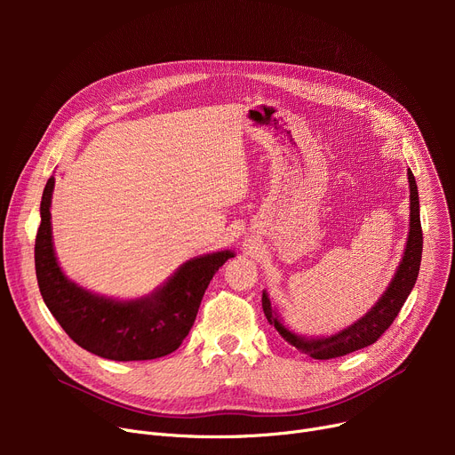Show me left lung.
<instances>
[{
  "instance_id": "obj_1",
  "label": "left lung",
  "mask_w": 455,
  "mask_h": 455,
  "mask_svg": "<svg viewBox=\"0 0 455 455\" xmlns=\"http://www.w3.org/2000/svg\"><path fill=\"white\" fill-rule=\"evenodd\" d=\"M408 180H410V232L408 242H405L403 256L396 267V273L393 280L389 282L387 290L378 299V302L369 309V312L352 323L350 326L339 330L331 336H302V333H295L288 326L283 324L282 317L276 314V309L271 306L267 291L261 295V307L264 314L276 328V331L288 341L291 347L300 350L302 354H307L314 360H330V357H339L345 354H350L354 350L365 348L378 341V338L384 333L393 321L396 319L398 312L402 309L405 299L410 297L413 285L419 276L420 259H422V228H420V208H419V189L415 177L411 170H408Z\"/></svg>"
}]
</instances>
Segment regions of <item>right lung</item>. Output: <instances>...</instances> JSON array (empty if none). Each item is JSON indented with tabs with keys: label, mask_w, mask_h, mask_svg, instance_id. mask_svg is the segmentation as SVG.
<instances>
[{
	"label": "right lung",
	"mask_w": 455,
	"mask_h": 455,
	"mask_svg": "<svg viewBox=\"0 0 455 455\" xmlns=\"http://www.w3.org/2000/svg\"><path fill=\"white\" fill-rule=\"evenodd\" d=\"M53 189L55 177L44 188L35 242L36 280L47 309L79 347L107 360L143 362L175 352L194 326L210 280L235 254L218 251L191 258L140 299L92 293L71 282L59 266L50 212Z\"/></svg>",
	"instance_id": "add662e5"
}]
</instances>
